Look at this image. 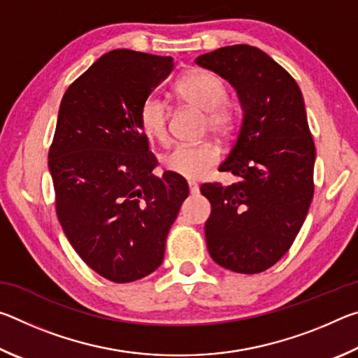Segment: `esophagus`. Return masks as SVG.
Masks as SVG:
<instances>
[{"mask_svg": "<svg viewBox=\"0 0 358 358\" xmlns=\"http://www.w3.org/2000/svg\"><path fill=\"white\" fill-rule=\"evenodd\" d=\"M187 186H189V194H191V196H197V194H199V185L194 183V181H187Z\"/></svg>", "mask_w": 358, "mask_h": 358, "instance_id": "1", "label": "esophagus"}]
</instances>
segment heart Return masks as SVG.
<instances>
[{
	"label": "heart",
	"instance_id": "b5f03b06",
	"mask_svg": "<svg viewBox=\"0 0 358 358\" xmlns=\"http://www.w3.org/2000/svg\"><path fill=\"white\" fill-rule=\"evenodd\" d=\"M177 93L187 104L207 112L210 131L226 136L234 128L235 113L227 99V88L220 77L203 69H191L180 78ZM141 126L145 134L157 142L169 137V110L166 102L150 96L141 107ZM220 151L213 143H183L164 156L162 164L180 177L202 178L216 164Z\"/></svg>",
	"mask_w": 358,
	"mask_h": 358
}]
</instances>
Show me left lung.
I'll list each match as a JSON object with an SVG mask.
<instances>
[{"mask_svg":"<svg viewBox=\"0 0 358 358\" xmlns=\"http://www.w3.org/2000/svg\"><path fill=\"white\" fill-rule=\"evenodd\" d=\"M196 64L232 85L243 112L220 166L238 183L201 186L211 203L208 252L224 268L260 273L287 252L313 201L316 148L305 101L292 76L257 47H221L197 57Z\"/></svg>","mask_w":358,"mask_h":358,"instance_id":"left-lung-1","label":"left lung"}]
</instances>
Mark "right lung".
Instances as JSON below:
<instances>
[{
	"label": "right lung",
	"instance_id": "right-lung-1",
	"mask_svg": "<svg viewBox=\"0 0 358 358\" xmlns=\"http://www.w3.org/2000/svg\"><path fill=\"white\" fill-rule=\"evenodd\" d=\"M172 69V57L117 48L83 72L59 106L48 151L57 215L80 259L108 281H137L162 264L189 194L180 175L155 177L138 118Z\"/></svg>",
	"mask_w": 358,
	"mask_h": 358
}]
</instances>
